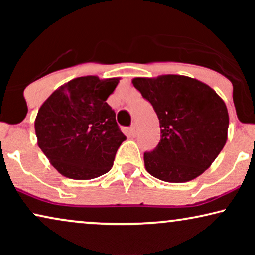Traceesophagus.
<instances>
[{"label": "esophagus", "mask_w": 255, "mask_h": 255, "mask_svg": "<svg viewBox=\"0 0 255 255\" xmlns=\"http://www.w3.org/2000/svg\"><path fill=\"white\" fill-rule=\"evenodd\" d=\"M130 133L132 137H135V135H137V127H135V124H132V127L130 128Z\"/></svg>", "instance_id": "1"}]
</instances>
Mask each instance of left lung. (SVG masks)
Returning <instances> with one entry per match:
<instances>
[{
  "label": "left lung",
  "instance_id": "1",
  "mask_svg": "<svg viewBox=\"0 0 255 255\" xmlns=\"http://www.w3.org/2000/svg\"><path fill=\"white\" fill-rule=\"evenodd\" d=\"M132 83L158 115L161 139L144 153L156 179L182 183L211 166L228 140L229 113L211 87L184 75L134 78Z\"/></svg>",
  "mask_w": 255,
  "mask_h": 255
}]
</instances>
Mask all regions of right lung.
Masks as SVG:
<instances>
[{
  "mask_svg": "<svg viewBox=\"0 0 255 255\" xmlns=\"http://www.w3.org/2000/svg\"><path fill=\"white\" fill-rule=\"evenodd\" d=\"M121 78H75L59 87L41 104L34 121L39 148L61 175L92 180L114 165L127 137L107 103Z\"/></svg>",
  "mask_w": 255,
  "mask_h": 255,
  "instance_id": "right-lung-1",
  "label": "right lung"
}]
</instances>
